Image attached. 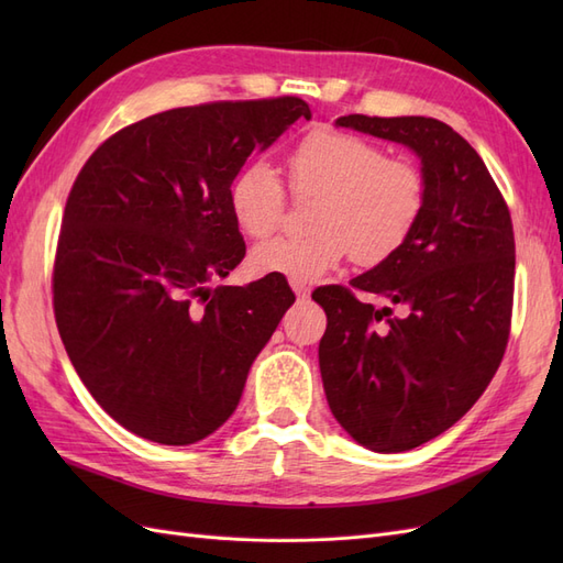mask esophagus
<instances>
[{"label": "esophagus", "mask_w": 563, "mask_h": 563, "mask_svg": "<svg viewBox=\"0 0 563 563\" xmlns=\"http://www.w3.org/2000/svg\"><path fill=\"white\" fill-rule=\"evenodd\" d=\"M291 288H294V294H296L298 298H308V296H310V286H308V284L291 282Z\"/></svg>", "instance_id": "esophagus-1"}]
</instances>
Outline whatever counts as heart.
I'll return each instance as SVG.
<instances>
[{
	"instance_id": "1",
	"label": "heart",
	"mask_w": 563,
	"mask_h": 563,
	"mask_svg": "<svg viewBox=\"0 0 563 563\" xmlns=\"http://www.w3.org/2000/svg\"><path fill=\"white\" fill-rule=\"evenodd\" d=\"M298 199H317L308 236H277L251 251L261 275L317 282L352 253L354 263L378 265L413 234L424 209L422 172L408 159H387L362 135L317 129L288 155ZM282 178L267 162H249L230 185V209L253 240L272 234L284 218Z\"/></svg>"
}]
</instances>
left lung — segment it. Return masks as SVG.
<instances>
[{
  "instance_id": "obj_1",
  "label": "left lung",
  "mask_w": 563,
  "mask_h": 563,
  "mask_svg": "<svg viewBox=\"0 0 563 563\" xmlns=\"http://www.w3.org/2000/svg\"><path fill=\"white\" fill-rule=\"evenodd\" d=\"M416 152L424 209L408 242L350 284L312 298L329 317L319 371L331 413L356 444L411 451L446 432L503 362L515 294V232L476 150L432 117H338ZM402 314L395 318L390 308Z\"/></svg>"
}]
</instances>
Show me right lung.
Instances as JSON below:
<instances>
[{"label":"right lung","mask_w":563,"mask_h":563,"mask_svg":"<svg viewBox=\"0 0 563 563\" xmlns=\"http://www.w3.org/2000/svg\"><path fill=\"white\" fill-rule=\"evenodd\" d=\"M310 106L284 96L176 108L100 145L65 203L54 265L58 333L122 428L164 446L213 434L296 296L279 275L216 286L246 244L230 185Z\"/></svg>","instance_id":"1"}]
</instances>
